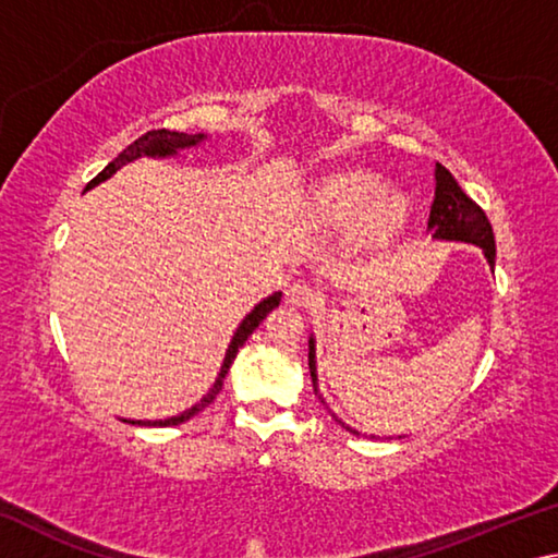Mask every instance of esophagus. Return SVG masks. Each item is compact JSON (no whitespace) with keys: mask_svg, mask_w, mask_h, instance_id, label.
Masks as SVG:
<instances>
[{"mask_svg":"<svg viewBox=\"0 0 558 558\" xmlns=\"http://www.w3.org/2000/svg\"><path fill=\"white\" fill-rule=\"evenodd\" d=\"M286 300L295 307H313L315 302L319 300V292L313 286H310V282L295 280V282H290V286H288Z\"/></svg>","mask_w":558,"mask_h":558,"instance_id":"1","label":"esophagus"}]
</instances>
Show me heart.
Returning <instances> with one entry per match:
<instances>
[{
  "mask_svg": "<svg viewBox=\"0 0 558 558\" xmlns=\"http://www.w3.org/2000/svg\"><path fill=\"white\" fill-rule=\"evenodd\" d=\"M317 216L327 226L349 229L364 221L366 235L384 239L393 233L405 216V199L399 194L384 196V182L364 169H344L327 177L315 196Z\"/></svg>",
  "mask_w": 558,
  "mask_h": 558,
  "instance_id": "heart-1",
  "label": "heart"
}]
</instances>
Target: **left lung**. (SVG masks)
<instances>
[{"label": "left lung", "mask_w": 558, "mask_h": 558, "mask_svg": "<svg viewBox=\"0 0 558 558\" xmlns=\"http://www.w3.org/2000/svg\"><path fill=\"white\" fill-rule=\"evenodd\" d=\"M428 229L436 231L433 235L442 241H465V243L480 245V248L485 251L489 266L495 268V233H493V226H489V219L485 216V211L480 209V206L472 202L465 192H462V186L456 182V177H452L440 162H436V196H433V204H430ZM307 362H310V376H313V386L317 393L315 342L313 339H310ZM319 399H323V396H319ZM335 421L342 428H347L349 433H356L349 426H344L337 415H335Z\"/></svg>", "instance_id": "8db88e82"}]
</instances>
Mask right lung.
<instances>
[{"instance_id": "1", "label": "right lung", "mask_w": 558, "mask_h": 558, "mask_svg": "<svg viewBox=\"0 0 558 558\" xmlns=\"http://www.w3.org/2000/svg\"><path fill=\"white\" fill-rule=\"evenodd\" d=\"M202 140H204L202 132H199V135H186V132L149 130V132H145L143 137H137L135 143L122 149V153H120L116 159H112V162H110L106 169H102V172H100L96 179H90L88 186L102 182V179H108L110 174H116L122 165L132 162V159H137V157H143V155H149V157H167V155H174L179 147H192V145H196V143H202ZM278 302H280V292H272L270 298L258 302V305L251 310V315H245L241 327L235 329V335H233V339H231L229 352H226L223 366H221V372H219V379H216L214 389H211L209 393H206L199 403L192 405V409L184 411V413L174 415V418H165V421H128V423H137V426H159V428L179 426V423L194 418L196 413L204 411L209 403H214V399H216V396H219V391H221L226 374H229V369H231L235 354H239V349L245 344V339H248V337L253 335V329H256V327L263 323V319H266V315L270 313V310L278 307Z\"/></svg>"}]
</instances>
